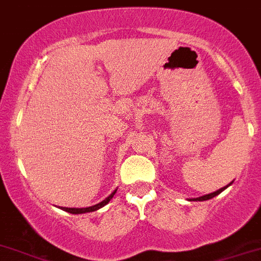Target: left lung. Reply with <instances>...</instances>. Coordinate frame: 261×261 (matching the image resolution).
<instances>
[{"label": "left lung", "mask_w": 261, "mask_h": 261, "mask_svg": "<svg viewBox=\"0 0 261 261\" xmlns=\"http://www.w3.org/2000/svg\"><path fill=\"white\" fill-rule=\"evenodd\" d=\"M229 185H230V184H229ZM229 185H226V186H224V188L219 189V190L214 191V193H211V194H207V195H203V197L195 198L194 200H199V202H202V200H208V199H211V198H214V197H216V195H219L220 193H221V191H223V190H225V189L228 188Z\"/></svg>", "instance_id": "1"}]
</instances>
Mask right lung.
Segmentation results:
<instances>
[{
    "label": "right lung",
    "instance_id": "right-lung-1",
    "mask_svg": "<svg viewBox=\"0 0 261 261\" xmlns=\"http://www.w3.org/2000/svg\"><path fill=\"white\" fill-rule=\"evenodd\" d=\"M115 193H116V190H115L111 195H109V197H107L106 199L102 200L101 203H98V204L92 205V207H87V208H66V207H62V210H64V211H67V212H70V214H75V215L76 214H87V212L97 211V210L102 208L103 205H106L107 203H109L110 200L112 199V197H114V195H115Z\"/></svg>",
    "mask_w": 261,
    "mask_h": 261
}]
</instances>
